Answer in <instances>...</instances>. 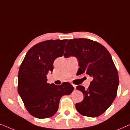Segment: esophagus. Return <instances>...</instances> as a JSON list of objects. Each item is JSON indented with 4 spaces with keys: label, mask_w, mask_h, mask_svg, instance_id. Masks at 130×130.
<instances>
[{
    "label": "esophagus",
    "mask_w": 130,
    "mask_h": 130,
    "mask_svg": "<svg viewBox=\"0 0 130 130\" xmlns=\"http://www.w3.org/2000/svg\"><path fill=\"white\" fill-rule=\"evenodd\" d=\"M72 85H73V86L74 87V89H76V85H73V84H72Z\"/></svg>",
    "instance_id": "esophagus-1"
}]
</instances>
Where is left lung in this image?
<instances>
[{
  "label": "left lung",
  "mask_w": 130,
  "mask_h": 130,
  "mask_svg": "<svg viewBox=\"0 0 130 130\" xmlns=\"http://www.w3.org/2000/svg\"><path fill=\"white\" fill-rule=\"evenodd\" d=\"M64 57L74 56L80 68L77 73H85L93 77L85 89L77 86L84 95L82 102L76 104L77 111L83 116L97 117L111 105L117 96L119 77L117 68L107 49L99 42L86 38L69 40Z\"/></svg>",
  "instance_id": "8db88e82"
}]
</instances>
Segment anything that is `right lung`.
Segmentation results:
<instances>
[{"label":"right lung","mask_w":130,"mask_h":130,"mask_svg":"<svg viewBox=\"0 0 130 130\" xmlns=\"http://www.w3.org/2000/svg\"><path fill=\"white\" fill-rule=\"evenodd\" d=\"M68 40H50L39 42L26 53L19 67L18 92L30 114L37 118H50L57 112L60 99L72 93L69 82L57 86L47 83L55 59L63 56Z\"/></svg>","instance_id":"add662e5"}]
</instances>
